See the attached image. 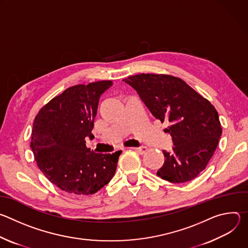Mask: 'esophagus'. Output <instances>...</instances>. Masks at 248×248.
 I'll return each mask as SVG.
<instances>
[{"mask_svg": "<svg viewBox=\"0 0 248 248\" xmlns=\"http://www.w3.org/2000/svg\"><path fill=\"white\" fill-rule=\"evenodd\" d=\"M131 149L137 151V152L140 153V154H144V153L148 150L147 147H144V146H142V147H137V148H131Z\"/></svg>", "mask_w": 248, "mask_h": 248, "instance_id": "esophagus-1", "label": "esophagus"}]
</instances>
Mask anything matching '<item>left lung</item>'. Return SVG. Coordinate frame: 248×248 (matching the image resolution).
<instances>
[{"label":"left lung","instance_id":"obj_1","mask_svg":"<svg viewBox=\"0 0 248 248\" xmlns=\"http://www.w3.org/2000/svg\"><path fill=\"white\" fill-rule=\"evenodd\" d=\"M133 87L151 114L170 125L171 152L163 151L165 162L157 175L172 184L189 182L213 156L222 125L215 107L183 79L170 75L140 74L123 79Z\"/></svg>","mask_w":248,"mask_h":248}]
</instances>
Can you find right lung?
<instances>
[{
	"label": "right lung",
	"instance_id": "add662e5",
	"mask_svg": "<svg viewBox=\"0 0 248 248\" xmlns=\"http://www.w3.org/2000/svg\"><path fill=\"white\" fill-rule=\"evenodd\" d=\"M113 82L102 80L65 89L35 117L30 147L38 168L60 189L75 195L96 193L113 179L122 151L98 154L86 147L93 137L99 98Z\"/></svg>",
	"mask_w": 248,
	"mask_h": 248
}]
</instances>
